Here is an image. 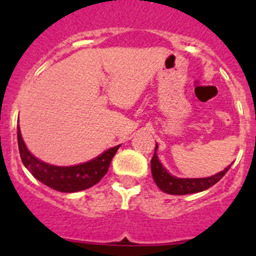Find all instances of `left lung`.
Returning <instances> with one entry per match:
<instances>
[{"instance_id":"left-lung-1","label":"left lung","mask_w":256,"mask_h":256,"mask_svg":"<svg viewBox=\"0 0 256 256\" xmlns=\"http://www.w3.org/2000/svg\"><path fill=\"white\" fill-rule=\"evenodd\" d=\"M158 150V144H156V148H154V157L151 160V172L152 177H154V183L157 187L164 193L174 196H182V194H190V193H198L202 190H208L212 186L216 184L218 180H222V177L228 172L230 166L226 167L223 171L218 172L216 174L210 177L204 178H180L176 176H172L160 162L158 156H157L156 151Z\"/></svg>"}]
</instances>
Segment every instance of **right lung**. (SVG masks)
I'll list each match as a JSON object with an SVG mask.
<instances>
[{
  "label": "right lung",
  "instance_id": "right-lung-1",
  "mask_svg": "<svg viewBox=\"0 0 256 256\" xmlns=\"http://www.w3.org/2000/svg\"><path fill=\"white\" fill-rule=\"evenodd\" d=\"M17 140L20 160L32 176L52 190L64 193L79 192L96 184L106 174L110 162L120 147V144L112 147L84 164L74 166H54L40 161L30 154L20 135V126H17Z\"/></svg>",
  "mask_w": 256,
  "mask_h": 256
}]
</instances>
